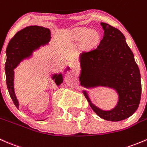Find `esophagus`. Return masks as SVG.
Instances as JSON below:
<instances>
[{
    "mask_svg": "<svg viewBox=\"0 0 147 147\" xmlns=\"http://www.w3.org/2000/svg\"><path fill=\"white\" fill-rule=\"evenodd\" d=\"M71 69L72 71L76 72L78 71V65H76V63H71Z\"/></svg>",
    "mask_w": 147,
    "mask_h": 147,
    "instance_id": "1",
    "label": "esophagus"
}]
</instances>
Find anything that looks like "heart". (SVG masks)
I'll return each instance as SVG.
<instances>
[{"instance_id":"b5f03b06","label":"heart","mask_w":147,"mask_h":147,"mask_svg":"<svg viewBox=\"0 0 147 147\" xmlns=\"http://www.w3.org/2000/svg\"><path fill=\"white\" fill-rule=\"evenodd\" d=\"M74 38L76 39L81 40L86 37V42L88 46H93L96 44L99 38V35L96 31L91 30L88 28L77 29L74 31Z\"/></svg>"}]
</instances>
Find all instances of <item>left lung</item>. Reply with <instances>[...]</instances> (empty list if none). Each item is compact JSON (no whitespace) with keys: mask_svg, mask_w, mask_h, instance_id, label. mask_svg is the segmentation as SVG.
Instances as JSON below:
<instances>
[{"mask_svg":"<svg viewBox=\"0 0 147 147\" xmlns=\"http://www.w3.org/2000/svg\"><path fill=\"white\" fill-rule=\"evenodd\" d=\"M104 36L94 49L81 54V84L87 88L104 86L114 88L119 94L117 105L111 111L94 106L84 91L93 111L107 121L127 119L139 107L142 94L139 69L131 50L119 29L101 23Z\"/></svg>","mask_w":147,"mask_h":147,"instance_id":"left-lung-1","label":"left lung"}]
</instances>
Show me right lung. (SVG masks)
Here are the masks:
<instances>
[{
  "mask_svg": "<svg viewBox=\"0 0 147 147\" xmlns=\"http://www.w3.org/2000/svg\"><path fill=\"white\" fill-rule=\"evenodd\" d=\"M51 38L49 29L41 26H33L26 27L15 34L11 39L6 49L7 59L5 64L6 84L10 96L13 104L18 109V101L16 97L13 88V69L22 59L31 55L33 50L40 45L49 43ZM57 85L63 82L61 74H55L53 77Z\"/></svg>",
  "mask_w": 147,
  "mask_h": 147,
  "instance_id": "1",
  "label": "right lung"
}]
</instances>
